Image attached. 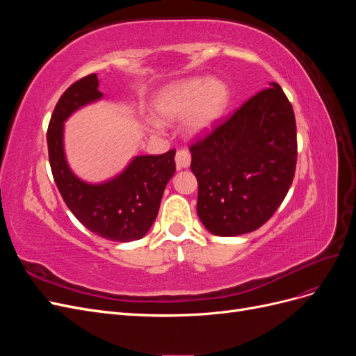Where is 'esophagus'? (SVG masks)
I'll use <instances>...</instances> for the list:
<instances>
[{
    "mask_svg": "<svg viewBox=\"0 0 356 356\" xmlns=\"http://www.w3.org/2000/svg\"><path fill=\"white\" fill-rule=\"evenodd\" d=\"M175 163H177L178 169H182V168L186 169V168L190 166L191 156H190V153L187 152V149H178L177 156H175Z\"/></svg>",
    "mask_w": 356,
    "mask_h": 356,
    "instance_id": "obj_1",
    "label": "esophagus"
}]
</instances>
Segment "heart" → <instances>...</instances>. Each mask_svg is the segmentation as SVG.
I'll return each instance as SVG.
<instances>
[{"label": "heart", "mask_w": 356, "mask_h": 356, "mask_svg": "<svg viewBox=\"0 0 356 356\" xmlns=\"http://www.w3.org/2000/svg\"><path fill=\"white\" fill-rule=\"evenodd\" d=\"M229 88L217 79L196 77L165 86L153 101L154 113L160 120L175 122L184 118L188 136L199 138L209 134L227 111ZM153 129L160 123L153 120Z\"/></svg>", "instance_id": "heart-1"}]
</instances>
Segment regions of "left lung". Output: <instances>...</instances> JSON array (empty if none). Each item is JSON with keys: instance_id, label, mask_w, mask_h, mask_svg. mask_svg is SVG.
I'll use <instances>...</instances> for the list:
<instances>
[{"instance_id": "left-lung-1", "label": "left lung", "mask_w": 356, "mask_h": 356, "mask_svg": "<svg viewBox=\"0 0 356 356\" xmlns=\"http://www.w3.org/2000/svg\"><path fill=\"white\" fill-rule=\"evenodd\" d=\"M190 152L207 230L239 236L261 227L285 199L297 163L296 117L281 86L254 95Z\"/></svg>"}]
</instances>
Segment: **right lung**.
Wrapping results in <instances>:
<instances>
[{"label": "right lung", "instance_id": "right-lung-1", "mask_svg": "<svg viewBox=\"0 0 356 356\" xmlns=\"http://www.w3.org/2000/svg\"><path fill=\"white\" fill-rule=\"evenodd\" d=\"M102 96L96 74L63 92L47 131L50 168L63 202L86 229L106 241L132 242L144 238L157 217L165 187L177 169L175 149L160 156H136L120 174L98 184L79 178L67 161L63 123Z\"/></svg>", "mask_w": 356, "mask_h": 356}]
</instances>
